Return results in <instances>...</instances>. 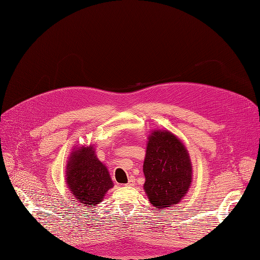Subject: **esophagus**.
Masks as SVG:
<instances>
[{
  "label": "esophagus",
  "instance_id": "obj_1",
  "mask_svg": "<svg viewBox=\"0 0 260 260\" xmlns=\"http://www.w3.org/2000/svg\"><path fill=\"white\" fill-rule=\"evenodd\" d=\"M135 184H136V179L133 178V177H130V178H129V181H128V183H127V185L132 186V185H135Z\"/></svg>",
  "mask_w": 260,
  "mask_h": 260
}]
</instances>
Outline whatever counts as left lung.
I'll list each match as a JSON object with an SVG mask.
<instances>
[{
  "instance_id": "8db88e82",
  "label": "left lung",
  "mask_w": 260,
  "mask_h": 260,
  "mask_svg": "<svg viewBox=\"0 0 260 260\" xmlns=\"http://www.w3.org/2000/svg\"><path fill=\"white\" fill-rule=\"evenodd\" d=\"M143 172L148 201L159 209L170 207L178 204L190 187V156L171 132L155 130L148 137Z\"/></svg>"
}]
</instances>
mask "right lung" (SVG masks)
Masks as SVG:
<instances>
[{"label": "right lung", "mask_w": 260, "mask_h": 260, "mask_svg": "<svg viewBox=\"0 0 260 260\" xmlns=\"http://www.w3.org/2000/svg\"><path fill=\"white\" fill-rule=\"evenodd\" d=\"M66 176L73 196L84 206L98 205L113 187L108 170L96 158L93 146L76 148L69 157Z\"/></svg>", "instance_id": "1"}]
</instances>
